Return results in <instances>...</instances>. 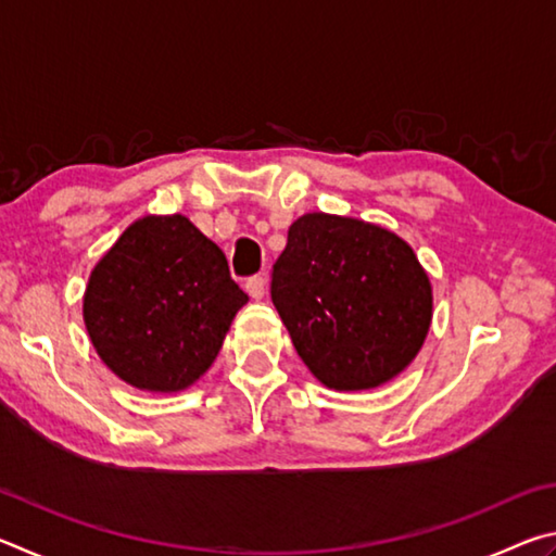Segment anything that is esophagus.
Masks as SVG:
<instances>
[{
    "label": "esophagus",
    "mask_w": 556,
    "mask_h": 556,
    "mask_svg": "<svg viewBox=\"0 0 556 556\" xmlns=\"http://www.w3.org/2000/svg\"><path fill=\"white\" fill-rule=\"evenodd\" d=\"M244 289H248V294L252 299H262V296H265V289H267V279L262 275L250 277L248 281H244Z\"/></svg>",
    "instance_id": "esophagus-1"
}]
</instances>
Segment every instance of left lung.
I'll return each mask as SVG.
<instances>
[{
  "instance_id": "1",
  "label": "left lung",
  "mask_w": 556,
  "mask_h": 556,
  "mask_svg": "<svg viewBox=\"0 0 556 556\" xmlns=\"http://www.w3.org/2000/svg\"><path fill=\"white\" fill-rule=\"evenodd\" d=\"M269 294L306 368L345 392L400 375L431 324V285L409 244L341 215L291 225Z\"/></svg>"
}]
</instances>
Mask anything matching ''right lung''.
<instances>
[{
    "instance_id": "add662e5",
    "label": "right lung",
    "mask_w": 556,
    "mask_h": 556,
    "mask_svg": "<svg viewBox=\"0 0 556 556\" xmlns=\"http://www.w3.org/2000/svg\"><path fill=\"white\" fill-rule=\"evenodd\" d=\"M242 304L218 244L184 215H147L92 269L83 318L117 378L178 392L211 368Z\"/></svg>"
}]
</instances>
